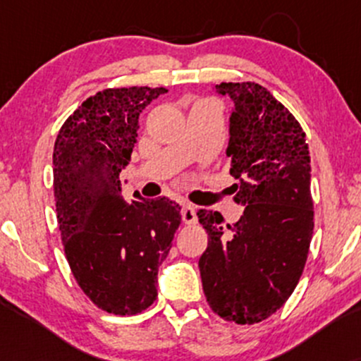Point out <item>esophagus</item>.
Instances as JSON below:
<instances>
[{
    "mask_svg": "<svg viewBox=\"0 0 361 361\" xmlns=\"http://www.w3.org/2000/svg\"><path fill=\"white\" fill-rule=\"evenodd\" d=\"M181 221L186 226H193V224H197V210H195L193 205L190 204H185L183 209H181Z\"/></svg>",
    "mask_w": 361,
    "mask_h": 361,
    "instance_id": "1",
    "label": "esophagus"
}]
</instances>
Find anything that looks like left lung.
Returning <instances> with one entry per match:
<instances>
[{"label":"left lung","instance_id":"8db88e82","mask_svg":"<svg viewBox=\"0 0 361 361\" xmlns=\"http://www.w3.org/2000/svg\"><path fill=\"white\" fill-rule=\"evenodd\" d=\"M234 102L229 146L238 222L200 209L209 244L198 261L210 309L235 324L275 314L299 283L314 231L310 156L300 123L258 82H221Z\"/></svg>","mask_w":361,"mask_h":361}]
</instances>
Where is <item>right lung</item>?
I'll return each instance as SVG.
<instances>
[{
    "instance_id": "1",
    "label": "right lung",
    "mask_w": 361,
    "mask_h": 361,
    "mask_svg": "<svg viewBox=\"0 0 361 361\" xmlns=\"http://www.w3.org/2000/svg\"><path fill=\"white\" fill-rule=\"evenodd\" d=\"M163 93L149 86L98 91L62 123L54 146V198L69 268L86 297L117 316L156 300L157 268L181 222L173 200L126 202L120 183L139 115Z\"/></svg>"
}]
</instances>
